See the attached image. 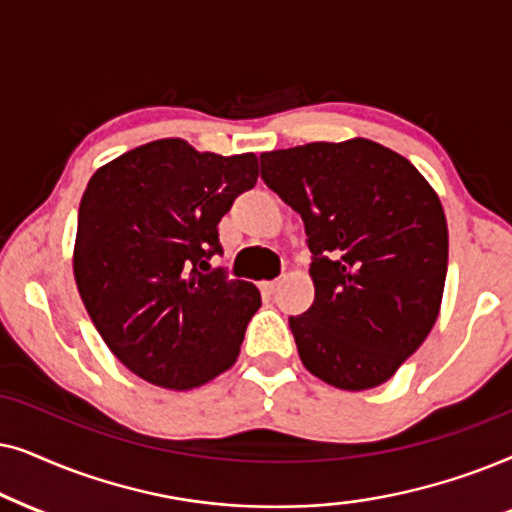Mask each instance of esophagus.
<instances>
[{"label": "esophagus", "mask_w": 512, "mask_h": 512, "mask_svg": "<svg viewBox=\"0 0 512 512\" xmlns=\"http://www.w3.org/2000/svg\"><path fill=\"white\" fill-rule=\"evenodd\" d=\"M278 285H281L278 281H262L260 283V290L267 292V295H274V292L278 290Z\"/></svg>", "instance_id": "esophagus-1"}]
</instances>
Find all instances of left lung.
Returning <instances> with one entry per match:
<instances>
[{"label":"left lung","mask_w":512,"mask_h":512,"mask_svg":"<svg viewBox=\"0 0 512 512\" xmlns=\"http://www.w3.org/2000/svg\"><path fill=\"white\" fill-rule=\"evenodd\" d=\"M262 180L297 210L316 297L290 316L299 358L325 384H384L424 344L447 276L438 194L377 142H309L260 154Z\"/></svg>","instance_id":"1"}]
</instances>
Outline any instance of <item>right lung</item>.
I'll return each mask as SVG.
<instances>
[{
    "mask_svg": "<svg viewBox=\"0 0 512 512\" xmlns=\"http://www.w3.org/2000/svg\"><path fill=\"white\" fill-rule=\"evenodd\" d=\"M257 156L154 140L95 170L79 203L74 281L109 351L149 384L187 391L229 370L260 290L208 260L255 187Z\"/></svg>",
    "mask_w": 512,
    "mask_h": 512,
    "instance_id": "1",
    "label": "right lung"
}]
</instances>
